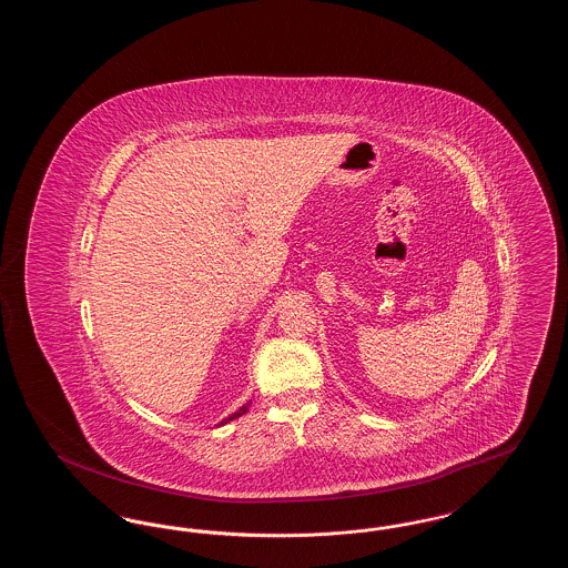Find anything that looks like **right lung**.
<instances>
[{
    "instance_id": "obj_1",
    "label": "right lung",
    "mask_w": 568,
    "mask_h": 568,
    "mask_svg": "<svg viewBox=\"0 0 568 568\" xmlns=\"http://www.w3.org/2000/svg\"><path fill=\"white\" fill-rule=\"evenodd\" d=\"M243 413H246V406H243V408H241V410H236V413H234V415H230V417H227V419H223V422H221V426H223V424H227V422H232V419H236V417H241V415H243Z\"/></svg>"
}]
</instances>
